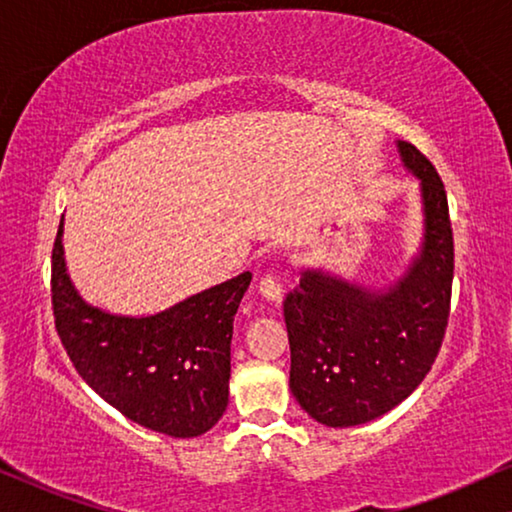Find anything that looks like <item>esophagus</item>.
I'll use <instances>...</instances> for the list:
<instances>
[{
	"label": "esophagus",
	"instance_id": "34e87169",
	"mask_svg": "<svg viewBox=\"0 0 512 512\" xmlns=\"http://www.w3.org/2000/svg\"><path fill=\"white\" fill-rule=\"evenodd\" d=\"M259 292H262L264 299H269L273 303H280L282 301V282L278 276H273V273H266V276L259 278Z\"/></svg>",
	"mask_w": 512,
	"mask_h": 512
}]
</instances>
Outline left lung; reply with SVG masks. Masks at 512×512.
I'll use <instances>...</instances> for the list:
<instances>
[{
  "label": "left lung",
  "mask_w": 512,
  "mask_h": 512,
  "mask_svg": "<svg viewBox=\"0 0 512 512\" xmlns=\"http://www.w3.org/2000/svg\"><path fill=\"white\" fill-rule=\"evenodd\" d=\"M400 158L421 179L425 234L395 285H361L305 271L287 294L289 388L315 421L352 427L407 400L432 370L444 342L453 289V230L444 181L414 144Z\"/></svg>",
  "instance_id": "obj_1"
}]
</instances>
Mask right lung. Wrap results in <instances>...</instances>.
I'll list each match as a JSON object with an SVG mask.
<instances>
[{"mask_svg":"<svg viewBox=\"0 0 512 512\" xmlns=\"http://www.w3.org/2000/svg\"><path fill=\"white\" fill-rule=\"evenodd\" d=\"M64 216L52 248V310L78 375L137 425L200 437L227 409L234 315L253 273L204 289L151 317L110 315L82 301L66 273Z\"/></svg>","mask_w":512,"mask_h":512,"instance_id":"obj_1","label":"right lung"}]
</instances>
